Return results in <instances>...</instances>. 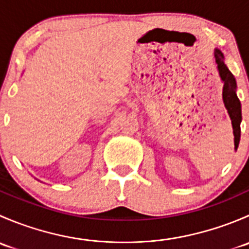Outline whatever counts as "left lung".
<instances>
[{"label":"left lung","mask_w":249,"mask_h":249,"mask_svg":"<svg viewBox=\"0 0 249 249\" xmlns=\"http://www.w3.org/2000/svg\"><path fill=\"white\" fill-rule=\"evenodd\" d=\"M214 56L220 79L224 84L223 85V102H224L225 108H227L230 119H231L233 137H235L233 142H235V149H237L241 137L240 124L241 120H242V114H241V102L236 95V80L233 74L227 67V65L224 64V56H223L222 52L215 49Z\"/></svg>","instance_id":"left-lung-1"}]
</instances>
